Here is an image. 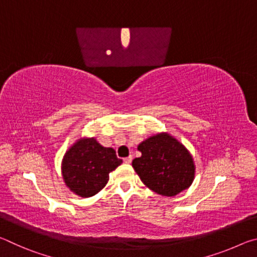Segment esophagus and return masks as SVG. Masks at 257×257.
<instances>
[{"instance_id": "34e87169", "label": "esophagus", "mask_w": 257, "mask_h": 257, "mask_svg": "<svg viewBox=\"0 0 257 257\" xmlns=\"http://www.w3.org/2000/svg\"><path fill=\"white\" fill-rule=\"evenodd\" d=\"M132 161H133V156H132V155H129L128 158H124V159H123V162L127 163V164L132 163Z\"/></svg>"}]
</instances>
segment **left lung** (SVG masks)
Masks as SVG:
<instances>
[{"label": "left lung", "mask_w": 257, "mask_h": 257, "mask_svg": "<svg viewBox=\"0 0 257 257\" xmlns=\"http://www.w3.org/2000/svg\"><path fill=\"white\" fill-rule=\"evenodd\" d=\"M137 149L142 156L133 161V168L143 184L156 194L176 196L193 184V156L170 134H156L142 142Z\"/></svg>", "instance_id": "8db88e82"}]
</instances>
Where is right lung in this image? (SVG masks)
<instances>
[{"label": "right lung", "instance_id": "obj_1", "mask_svg": "<svg viewBox=\"0 0 257 257\" xmlns=\"http://www.w3.org/2000/svg\"><path fill=\"white\" fill-rule=\"evenodd\" d=\"M122 163L115 151L104 147L95 139L80 138L63 156L61 170L66 186L80 197H90L102 190L108 173Z\"/></svg>", "mask_w": 257, "mask_h": 257}]
</instances>
